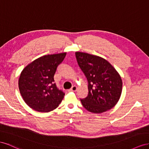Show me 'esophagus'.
<instances>
[{"mask_svg": "<svg viewBox=\"0 0 149 149\" xmlns=\"http://www.w3.org/2000/svg\"><path fill=\"white\" fill-rule=\"evenodd\" d=\"M77 90V87L75 86H74L73 87H72L70 89L69 91H71V92H75Z\"/></svg>", "mask_w": 149, "mask_h": 149, "instance_id": "34e87169", "label": "esophagus"}]
</instances>
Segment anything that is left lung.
<instances>
[{"label":"left lung","mask_w":149,"mask_h":149,"mask_svg":"<svg viewBox=\"0 0 149 149\" xmlns=\"http://www.w3.org/2000/svg\"><path fill=\"white\" fill-rule=\"evenodd\" d=\"M80 69L88 81V94L80 99L84 107L94 113L113 108L119 100L122 80L116 69L105 58L87 53L76 52Z\"/></svg>","instance_id":"left-lung-1"}]
</instances>
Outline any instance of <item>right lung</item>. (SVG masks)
Masks as SVG:
<instances>
[{"instance_id":"right-lung-1","label":"right lung","mask_w":149,"mask_h":149,"mask_svg":"<svg viewBox=\"0 0 149 149\" xmlns=\"http://www.w3.org/2000/svg\"><path fill=\"white\" fill-rule=\"evenodd\" d=\"M65 56L66 52L45 55L30 63L21 72L19 91L29 107L47 112L61 104L65 93L57 87L54 76Z\"/></svg>"}]
</instances>
